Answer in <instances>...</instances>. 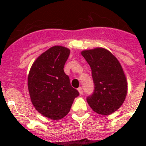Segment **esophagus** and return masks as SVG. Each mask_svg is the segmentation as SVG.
Here are the masks:
<instances>
[{
	"mask_svg": "<svg viewBox=\"0 0 146 146\" xmlns=\"http://www.w3.org/2000/svg\"><path fill=\"white\" fill-rule=\"evenodd\" d=\"M77 91H78V92H79L80 95H82V88H78V89H77Z\"/></svg>",
	"mask_w": 146,
	"mask_h": 146,
	"instance_id": "1",
	"label": "esophagus"
}]
</instances>
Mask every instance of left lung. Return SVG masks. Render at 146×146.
<instances>
[{"label": "left lung", "instance_id": "left-lung-1", "mask_svg": "<svg viewBox=\"0 0 146 146\" xmlns=\"http://www.w3.org/2000/svg\"><path fill=\"white\" fill-rule=\"evenodd\" d=\"M81 55L91 66L95 86L94 94L87 98L94 112L108 115L119 109L125 101L128 83L116 57L103 47L82 50Z\"/></svg>", "mask_w": 146, "mask_h": 146}]
</instances>
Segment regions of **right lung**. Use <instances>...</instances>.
I'll return each instance as SVG.
<instances>
[{
	"instance_id": "right-lung-1",
	"label": "right lung",
	"mask_w": 146,
	"mask_h": 146,
	"mask_svg": "<svg viewBox=\"0 0 146 146\" xmlns=\"http://www.w3.org/2000/svg\"><path fill=\"white\" fill-rule=\"evenodd\" d=\"M69 54L67 47H50L36 59L28 74V91L35 109L55 121L69 113L74 99L79 95L64 71Z\"/></svg>"
}]
</instances>
